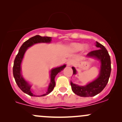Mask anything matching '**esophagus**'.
<instances>
[{
  "label": "esophagus",
  "mask_w": 122,
  "mask_h": 122,
  "mask_svg": "<svg viewBox=\"0 0 122 122\" xmlns=\"http://www.w3.org/2000/svg\"><path fill=\"white\" fill-rule=\"evenodd\" d=\"M73 64V61L72 60H68V62H67V66H69L72 65Z\"/></svg>",
  "instance_id": "esophagus-1"
}]
</instances>
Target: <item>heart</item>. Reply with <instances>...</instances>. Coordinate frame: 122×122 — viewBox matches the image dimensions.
<instances>
[{"instance_id": "b5f03b06", "label": "heart", "mask_w": 122, "mask_h": 122, "mask_svg": "<svg viewBox=\"0 0 122 122\" xmlns=\"http://www.w3.org/2000/svg\"><path fill=\"white\" fill-rule=\"evenodd\" d=\"M84 47V45L82 43H73L71 45V49L73 51H79L80 50H82ZM84 49L87 50L88 46H85L84 47Z\"/></svg>"}]
</instances>
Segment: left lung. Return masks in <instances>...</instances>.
Listing matches in <instances>:
<instances>
[{"label":"left lung","instance_id":"8db88e82","mask_svg":"<svg viewBox=\"0 0 122 122\" xmlns=\"http://www.w3.org/2000/svg\"><path fill=\"white\" fill-rule=\"evenodd\" d=\"M96 46L99 49L88 53L86 57H93L100 61L101 65L98 77L85 86H79L71 81L73 92L81 97H92L100 93L107 85L110 78L111 66L108 52L106 47L98 42H96ZM72 68L73 75H76L77 73L76 70L74 67Z\"/></svg>","mask_w":122,"mask_h":122}]
</instances>
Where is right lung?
Masks as SVG:
<instances>
[{"label": "right lung", "mask_w": 122, "mask_h": 122, "mask_svg": "<svg viewBox=\"0 0 122 122\" xmlns=\"http://www.w3.org/2000/svg\"><path fill=\"white\" fill-rule=\"evenodd\" d=\"M51 41V38L49 37H41V36H34L30 38V39L25 41L24 43L22 44L19 50V52L15 57L14 62L13 66V75L14 77L15 82L17 84L18 86L20 88L24 93L26 94L30 95L31 96H36V95L33 94L30 90L31 85L29 84V83L26 81L25 80L23 79L21 75V67L20 65L22 63V59H23V56L26 51L27 50L28 47L31 46L34 44L37 43H50ZM66 65H64L61 66L51 70L50 71V82L49 85L48 89H47V92L44 94L41 95V96H44L46 95H48L54 89L55 86V77L58 73L61 72L65 68Z\"/></svg>", "instance_id": "obj_1"}]
</instances>
